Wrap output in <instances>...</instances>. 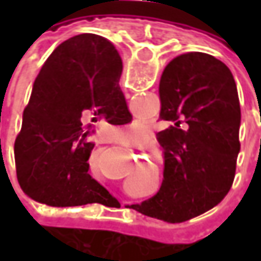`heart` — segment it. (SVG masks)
<instances>
[{
	"label": "heart",
	"instance_id": "b5f03b06",
	"mask_svg": "<svg viewBox=\"0 0 261 261\" xmlns=\"http://www.w3.org/2000/svg\"><path fill=\"white\" fill-rule=\"evenodd\" d=\"M91 168L94 170V173H97V166H95L94 161H93V160H91ZM146 173H148V174H149V175H152V171H146Z\"/></svg>",
	"mask_w": 261,
	"mask_h": 261
}]
</instances>
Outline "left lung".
I'll return each instance as SVG.
<instances>
[{
    "instance_id": "1",
    "label": "left lung",
    "mask_w": 261,
    "mask_h": 261,
    "mask_svg": "<svg viewBox=\"0 0 261 261\" xmlns=\"http://www.w3.org/2000/svg\"><path fill=\"white\" fill-rule=\"evenodd\" d=\"M158 93L160 119L173 123L156 134L164 148V180L154 197L132 209L178 224L212 209L232 186L240 100L229 68L202 52L174 58L161 75Z\"/></svg>"
}]
</instances>
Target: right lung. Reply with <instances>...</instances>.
<instances>
[{"mask_svg": "<svg viewBox=\"0 0 261 261\" xmlns=\"http://www.w3.org/2000/svg\"><path fill=\"white\" fill-rule=\"evenodd\" d=\"M122 59L109 40L83 33L62 42L36 76L14 144L17 180L39 203L56 207L110 202L88 174L94 123L132 116L119 87Z\"/></svg>", "mask_w": 261, "mask_h": 261, "instance_id": "add662e5", "label": "right lung"}]
</instances>
